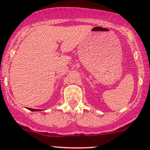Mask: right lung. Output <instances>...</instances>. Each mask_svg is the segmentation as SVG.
Wrapping results in <instances>:
<instances>
[{
	"label": "right lung",
	"mask_w": 150,
	"mask_h": 150,
	"mask_svg": "<svg viewBox=\"0 0 150 150\" xmlns=\"http://www.w3.org/2000/svg\"><path fill=\"white\" fill-rule=\"evenodd\" d=\"M29 110H30V111H40L39 109H34V108H28Z\"/></svg>",
	"instance_id": "right-lung-1"
}]
</instances>
